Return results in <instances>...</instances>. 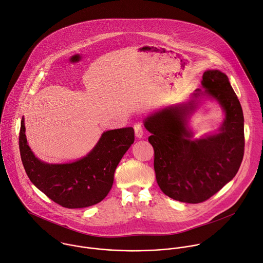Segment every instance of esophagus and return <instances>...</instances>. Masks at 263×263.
Instances as JSON below:
<instances>
[{
    "label": "esophagus",
    "mask_w": 263,
    "mask_h": 263,
    "mask_svg": "<svg viewBox=\"0 0 263 263\" xmlns=\"http://www.w3.org/2000/svg\"><path fill=\"white\" fill-rule=\"evenodd\" d=\"M134 131H135V135L137 138H142L143 136V128L141 126V124H135L134 125Z\"/></svg>",
    "instance_id": "1"
}]
</instances>
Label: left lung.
Returning <instances> with one entry per match:
<instances>
[{
    "label": "left lung",
    "instance_id": "1",
    "mask_svg": "<svg viewBox=\"0 0 263 263\" xmlns=\"http://www.w3.org/2000/svg\"><path fill=\"white\" fill-rule=\"evenodd\" d=\"M203 89L191 100L162 108L146 117L144 127L152 135L154 168L162 192L173 200L202 203L229 183L244 157V116L228 76L218 69L203 73ZM204 98L216 100L225 112L217 133L194 139L188 118Z\"/></svg>",
    "mask_w": 263,
    "mask_h": 263
}]
</instances>
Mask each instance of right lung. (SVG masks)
<instances>
[{
  "mask_svg": "<svg viewBox=\"0 0 263 263\" xmlns=\"http://www.w3.org/2000/svg\"><path fill=\"white\" fill-rule=\"evenodd\" d=\"M133 142L132 127L108 130L82 159L49 164L37 159L28 146L23 118L19 133L20 157L29 180L53 202L68 209L93 206L107 196L116 168Z\"/></svg>",
  "mask_w": 263,
  "mask_h": 263,
  "instance_id": "add662e5",
  "label": "right lung"
}]
</instances>
